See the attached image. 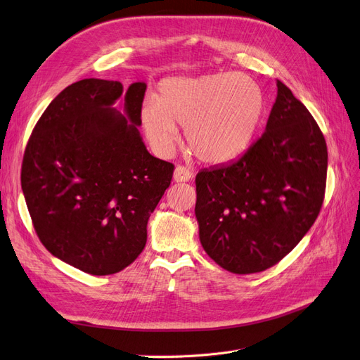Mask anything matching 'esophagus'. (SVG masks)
Wrapping results in <instances>:
<instances>
[{
	"label": "esophagus",
	"mask_w": 360,
	"mask_h": 360,
	"mask_svg": "<svg viewBox=\"0 0 360 360\" xmlns=\"http://www.w3.org/2000/svg\"><path fill=\"white\" fill-rule=\"evenodd\" d=\"M193 177V172L188 168V167H183L179 165L174 171V181L177 183H183V181H189Z\"/></svg>",
	"instance_id": "34e87169"
}]
</instances>
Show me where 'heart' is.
I'll return each instance as SVG.
<instances>
[{
    "label": "heart",
    "instance_id": "b5f03b06",
    "mask_svg": "<svg viewBox=\"0 0 360 360\" xmlns=\"http://www.w3.org/2000/svg\"><path fill=\"white\" fill-rule=\"evenodd\" d=\"M264 112L258 84L237 72L165 79L141 110V127L158 155L169 156L184 130L188 148L201 160L226 162L250 146Z\"/></svg>",
    "mask_w": 360,
    "mask_h": 360
}]
</instances>
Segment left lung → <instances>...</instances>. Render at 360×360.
I'll use <instances>...</instances> for the list:
<instances>
[{"label":"left lung","instance_id":"obj_1","mask_svg":"<svg viewBox=\"0 0 360 360\" xmlns=\"http://www.w3.org/2000/svg\"><path fill=\"white\" fill-rule=\"evenodd\" d=\"M276 85L263 135L237 160L195 177L201 245L237 275L278 264L309 231L324 200L323 132L288 86Z\"/></svg>","mask_w":360,"mask_h":360}]
</instances>
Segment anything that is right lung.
Listing matches in <instances>:
<instances>
[{
	"instance_id": "obj_1",
	"label": "right lung",
	"mask_w": 360,
	"mask_h": 360,
	"mask_svg": "<svg viewBox=\"0 0 360 360\" xmlns=\"http://www.w3.org/2000/svg\"><path fill=\"white\" fill-rule=\"evenodd\" d=\"M146 89H127L126 120L112 108L123 94L118 81L75 82L49 103L25 147L20 184L36 234L85 274L134 263L172 180V163L151 156L139 135Z\"/></svg>"
}]
</instances>
